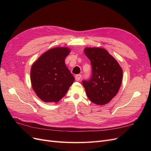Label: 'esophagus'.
<instances>
[{
    "mask_svg": "<svg viewBox=\"0 0 151 151\" xmlns=\"http://www.w3.org/2000/svg\"><path fill=\"white\" fill-rule=\"evenodd\" d=\"M81 78V74H77V75H76L75 76V79L77 81H79Z\"/></svg>",
    "mask_w": 151,
    "mask_h": 151,
    "instance_id": "1",
    "label": "esophagus"
}]
</instances>
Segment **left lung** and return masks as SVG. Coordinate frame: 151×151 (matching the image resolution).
<instances>
[{"instance_id":"left-lung-1","label":"left lung","mask_w":151,"mask_h":151,"mask_svg":"<svg viewBox=\"0 0 151 151\" xmlns=\"http://www.w3.org/2000/svg\"><path fill=\"white\" fill-rule=\"evenodd\" d=\"M84 53L92 66L90 79L83 81L86 93L93 103L104 105L110 101L119 91L123 77L122 68L104 48H86Z\"/></svg>"}]
</instances>
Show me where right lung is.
<instances>
[{
	"mask_svg": "<svg viewBox=\"0 0 151 151\" xmlns=\"http://www.w3.org/2000/svg\"><path fill=\"white\" fill-rule=\"evenodd\" d=\"M70 52L67 47L53 48L33 63L30 74L32 88L42 101L57 103L74 83V77L65 64Z\"/></svg>",
	"mask_w": 151,
	"mask_h": 151,
	"instance_id": "add662e5",
	"label": "right lung"
}]
</instances>
